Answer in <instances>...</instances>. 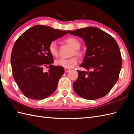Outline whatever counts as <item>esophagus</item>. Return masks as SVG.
Wrapping results in <instances>:
<instances>
[{
  "label": "esophagus",
  "instance_id": "34e87169",
  "mask_svg": "<svg viewBox=\"0 0 134 134\" xmlns=\"http://www.w3.org/2000/svg\"><path fill=\"white\" fill-rule=\"evenodd\" d=\"M69 71H70V70H69V69H66V68H65V72H66V73L68 72H69Z\"/></svg>",
  "mask_w": 134,
  "mask_h": 134
}]
</instances>
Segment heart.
I'll list each match as a JSON object with an SVG mask.
<instances>
[{"label":"heart","instance_id":"heart-1","mask_svg":"<svg viewBox=\"0 0 134 134\" xmlns=\"http://www.w3.org/2000/svg\"><path fill=\"white\" fill-rule=\"evenodd\" d=\"M64 42L68 43L73 48L72 54H75L77 56L81 55V53L80 52L79 49L81 47V42L79 39L75 37H69L65 39ZM49 52L53 56L57 57L58 54V47L55 41H52L49 45ZM78 59L76 57H73L70 58H58L56 59L55 64L59 66L63 67L66 69H71L77 64Z\"/></svg>","mask_w":134,"mask_h":134}]
</instances>
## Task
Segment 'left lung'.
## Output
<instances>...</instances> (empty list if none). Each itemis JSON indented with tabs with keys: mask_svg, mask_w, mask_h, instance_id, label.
Wrapping results in <instances>:
<instances>
[{
	"mask_svg": "<svg viewBox=\"0 0 134 134\" xmlns=\"http://www.w3.org/2000/svg\"><path fill=\"white\" fill-rule=\"evenodd\" d=\"M82 38L87 46L82 63L80 66L88 70H78L73 90L84 99L95 100L103 97L117 82L122 59L119 47L112 36L95 27L68 31ZM88 70H91L89 72Z\"/></svg>",
	"mask_w": 134,
	"mask_h": 134,
	"instance_id": "8db88e82",
	"label": "left lung"
}]
</instances>
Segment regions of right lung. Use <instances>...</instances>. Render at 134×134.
<instances>
[{
    "label": "right lung",
    "mask_w": 134,
    "mask_h": 134,
    "mask_svg": "<svg viewBox=\"0 0 134 134\" xmlns=\"http://www.w3.org/2000/svg\"><path fill=\"white\" fill-rule=\"evenodd\" d=\"M68 33L49 26L35 25L20 35L14 44L11 55L13 75L26 97L43 100L53 93L64 68L54 66L49 52L50 43ZM49 66L48 72L43 71Z\"/></svg>",
    "instance_id": "add662e5"
}]
</instances>
